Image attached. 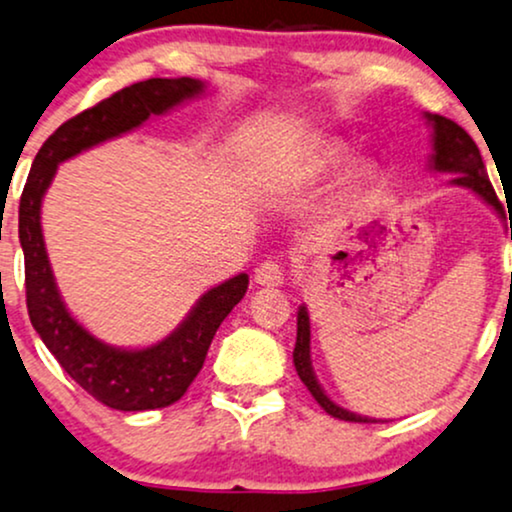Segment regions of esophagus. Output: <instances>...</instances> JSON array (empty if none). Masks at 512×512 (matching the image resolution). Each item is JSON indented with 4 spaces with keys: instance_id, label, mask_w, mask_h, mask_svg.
Listing matches in <instances>:
<instances>
[{
    "instance_id": "1",
    "label": "esophagus",
    "mask_w": 512,
    "mask_h": 512,
    "mask_svg": "<svg viewBox=\"0 0 512 512\" xmlns=\"http://www.w3.org/2000/svg\"><path fill=\"white\" fill-rule=\"evenodd\" d=\"M255 281L260 286H281L286 281V269L279 262H264L255 269Z\"/></svg>"
}]
</instances>
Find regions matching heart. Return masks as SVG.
<instances>
[{
    "label": "heart",
    "mask_w": 512,
    "mask_h": 512,
    "mask_svg": "<svg viewBox=\"0 0 512 512\" xmlns=\"http://www.w3.org/2000/svg\"><path fill=\"white\" fill-rule=\"evenodd\" d=\"M338 159H341V145L338 143H324L319 145L315 152H312L310 157H307L305 162V174L315 176L319 171L329 169L331 164H336Z\"/></svg>",
    "instance_id": "b5f03b06"
}]
</instances>
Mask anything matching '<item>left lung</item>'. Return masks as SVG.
<instances>
[{
  "label": "left lung",
  "instance_id": "8db88e82",
  "mask_svg": "<svg viewBox=\"0 0 512 512\" xmlns=\"http://www.w3.org/2000/svg\"><path fill=\"white\" fill-rule=\"evenodd\" d=\"M427 121L432 123L434 135V155H432V169L443 171V174H453V186L470 188L472 193H477L486 205H491L498 214L503 212V205L498 202L496 190L491 186L489 176H486V166L482 162V155H479V147L474 145V140L467 135L465 128H460L458 123L446 119V116L439 114H424ZM512 240V233H510ZM293 362L295 372L303 379L307 391L315 396V400L322 408L329 412L336 420L346 422H377L372 417L355 415V412L338 408V405L331 400L319 386V381L312 372V360H310V315H307L305 305L298 310V338H295V350H293Z\"/></svg>",
  "mask_w": 512,
  "mask_h": 512
}]
</instances>
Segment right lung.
<instances>
[{
  "mask_svg": "<svg viewBox=\"0 0 512 512\" xmlns=\"http://www.w3.org/2000/svg\"><path fill=\"white\" fill-rule=\"evenodd\" d=\"M200 92H205V83L197 78L140 80L61 123L40 147L18 205V238L26 257L30 322L49 353L57 357L80 389L114 410L166 408L188 391L205 365L209 343L219 324L248 291V274H238L209 288L188 317L155 346L140 350L107 346L71 317L57 291L40 226L42 197L64 159L133 131L152 114L169 112Z\"/></svg>",
  "mask_w": 512,
  "mask_h": 512,
  "instance_id": "right-lung-1",
  "label": "right lung"
}]
</instances>
